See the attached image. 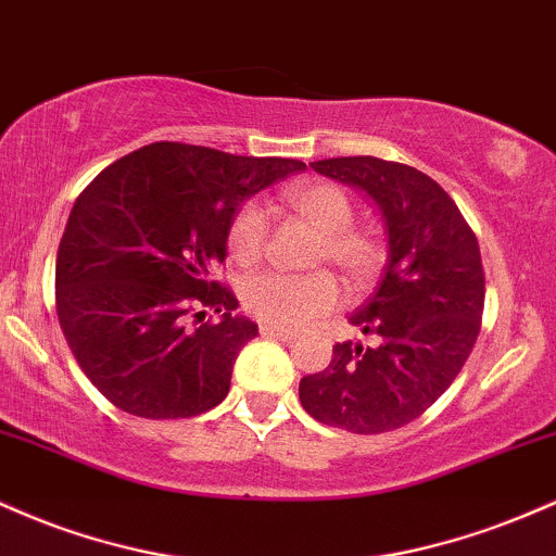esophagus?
I'll return each instance as SVG.
<instances>
[{"label":"esophagus","mask_w":556,"mask_h":556,"mask_svg":"<svg viewBox=\"0 0 556 556\" xmlns=\"http://www.w3.org/2000/svg\"><path fill=\"white\" fill-rule=\"evenodd\" d=\"M260 333L262 336H270V339L286 341V344H291V341L296 339V333H291V330H283V328H278V326H270V323H262Z\"/></svg>","instance_id":"34e87169"}]
</instances>
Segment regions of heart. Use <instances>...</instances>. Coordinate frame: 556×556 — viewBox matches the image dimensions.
I'll list each match as a JSON object with an SVG mask.
<instances>
[{
	"label": "heart",
	"instance_id": "obj_1",
	"mask_svg": "<svg viewBox=\"0 0 556 556\" xmlns=\"http://www.w3.org/2000/svg\"><path fill=\"white\" fill-rule=\"evenodd\" d=\"M286 202L304 220L323 233L317 260L339 267L352 286H365L378 276L383 265L380 241L367 230L354 226V204L344 189L320 180H299L283 191ZM270 236V217L257 202H249L236 212L228 230V254L236 265L249 267L262 260ZM241 302L247 312L262 323L278 328H304L315 317L336 309L341 302V286L330 273H257L241 286Z\"/></svg>",
	"mask_w": 556,
	"mask_h": 556
}]
</instances>
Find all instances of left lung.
Returning <instances> with one entry per match:
<instances>
[{
	"instance_id": "1",
	"label": "left lung",
	"mask_w": 556,
	"mask_h": 556,
	"mask_svg": "<svg viewBox=\"0 0 556 556\" xmlns=\"http://www.w3.org/2000/svg\"><path fill=\"white\" fill-rule=\"evenodd\" d=\"M309 165L376 202L389 257L376 294L349 317L372 346L336 344L326 370L302 378L299 402L349 433L396 430L444 394L476 346L485 296L478 239L454 199L417 167L378 157Z\"/></svg>"
}]
</instances>
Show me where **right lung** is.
Returning a JSON list of instances; mask_svg holds the SVG:
<instances>
[{
	"label": "right lung",
	"mask_w": 556,
	"mask_h": 556,
	"mask_svg": "<svg viewBox=\"0 0 556 556\" xmlns=\"http://www.w3.org/2000/svg\"><path fill=\"white\" fill-rule=\"evenodd\" d=\"M304 167L157 141L86 186L58 249L54 299L73 357L117 409L178 420L228 396L257 326L236 315L239 299L212 267L226 260L241 204Z\"/></svg>",
	"instance_id": "add662e5"
}]
</instances>
